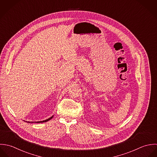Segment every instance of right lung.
Wrapping results in <instances>:
<instances>
[{
  "label": "right lung",
  "mask_w": 157,
  "mask_h": 157,
  "mask_svg": "<svg viewBox=\"0 0 157 157\" xmlns=\"http://www.w3.org/2000/svg\"><path fill=\"white\" fill-rule=\"evenodd\" d=\"M53 117V115L52 116V117H51L50 118H49L48 119H47V120H44V121H37V122H30V121H26L27 123H45V122H47V121H49V120H50Z\"/></svg>",
  "instance_id": "obj_1"
}]
</instances>
